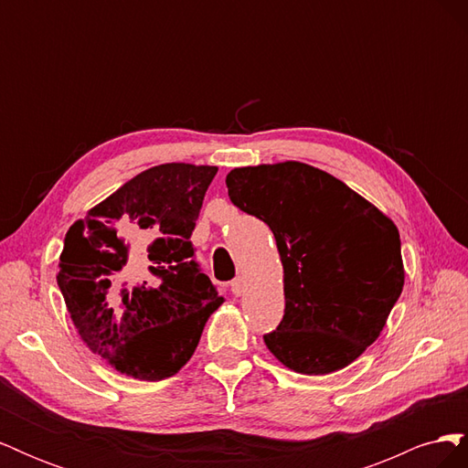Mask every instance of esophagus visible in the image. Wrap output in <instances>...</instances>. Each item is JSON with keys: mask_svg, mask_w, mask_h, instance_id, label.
I'll list each match as a JSON object with an SVG mask.
<instances>
[{"mask_svg": "<svg viewBox=\"0 0 468 468\" xmlns=\"http://www.w3.org/2000/svg\"><path fill=\"white\" fill-rule=\"evenodd\" d=\"M230 289H232V292L236 294V296H239L244 292V289H246V281L242 279V277H238V279H234L232 282H230Z\"/></svg>", "mask_w": 468, "mask_h": 468, "instance_id": "esophagus-1", "label": "esophagus"}]
</instances>
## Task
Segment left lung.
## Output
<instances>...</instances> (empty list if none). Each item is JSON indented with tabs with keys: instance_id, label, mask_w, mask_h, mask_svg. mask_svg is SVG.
<instances>
[{
	"instance_id": "left-lung-1",
	"label": "left lung",
	"mask_w": 468,
	"mask_h": 468,
	"mask_svg": "<svg viewBox=\"0 0 468 468\" xmlns=\"http://www.w3.org/2000/svg\"><path fill=\"white\" fill-rule=\"evenodd\" d=\"M230 201L271 229L285 314L263 335L301 375L344 369L385 328L404 287L396 224L344 181L301 162L234 167Z\"/></svg>"
}]
</instances>
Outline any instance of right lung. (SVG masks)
Here are the masks:
<instances>
[{
	"instance_id": "obj_1",
	"label": "right lung",
	"mask_w": 468,
	"mask_h": 468,
	"mask_svg": "<svg viewBox=\"0 0 468 468\" xmlns=\"http://www.w3.org/2000/svg\"><path fill=\"white\" fill-rule=\"evenodd\" d=\"M217 172L154 165L90 208L64 238L56 281L69 318L83 344L126 377H174L224 303L195 263L189 239Z\"/></svg>"
}]
</instances>
